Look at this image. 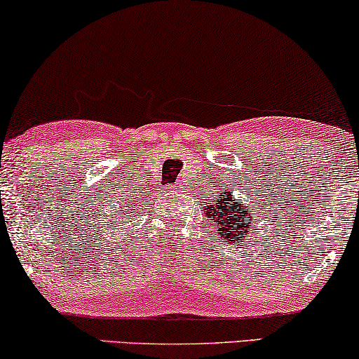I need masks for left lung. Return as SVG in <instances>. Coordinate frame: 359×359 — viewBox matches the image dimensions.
I'll return each mask as SVG.
<instances>
[{
	"label": "left lung",
	"instance_id": "left-lung-1",
	"mask_svg": "<svg viewBox=\"0 0 359 359\" xmlns=\"http://www.w3.org/2000/svg\"><path fill=\"white\" fill-rule=\"evenodd\" d=\"M253 205L250 208L248 204L235 203L232 191L225 189L219 191L215 194V199L209 201L208 205H204V214L209 222L214 224L219 238L233 245L245 242V237L257 227L253 224Z\"/></svg>",
	"mask_w": 359,
	"mask_h": 359
}]
</instances>
